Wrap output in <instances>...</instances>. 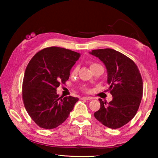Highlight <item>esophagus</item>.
Listing matches in <instances>:
<instances>
[{
	"mask_svg": "<svg viewBox=\"0 0 158 158\" xmlns=\"http://www.w3.org/2000/svg\"><path fill=\"white\" fill-rule=\"evenodd\" d=\"M82 100H93V98L92 97H83L81 98Z\"/></svg>",
	"mask_w": 158,
	"mask_h": 158,
	"instance_id": "1",
	"label": "esophagus"
}]
</instances>
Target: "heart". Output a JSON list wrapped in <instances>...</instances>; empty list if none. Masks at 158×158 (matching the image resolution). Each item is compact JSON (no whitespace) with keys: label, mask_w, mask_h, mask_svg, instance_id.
<instances>
[{"label":"heart","mask_w":158,"mask_h":158,"mask_svg":"<svg viewBox=\"0 0 158 158\" xmlns=\"http://www.w3.org/2000/svg\"><path fill=\"white\" fill-rule=\"evenodd\" d=\"M89 64H90V69H93V68H97V67L101 66L100 64H98L97 63H95V62H90ZM78 71H79V68H78V67H77V66L74 67L73 69H72V71H71V75L72 76H75L76 74H77V73H78ZM84 90H85V91H87L88 90L85 89Z\"/></svg>","instance_id":"heart-1"}]
</instances>
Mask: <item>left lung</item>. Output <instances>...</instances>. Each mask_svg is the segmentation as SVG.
I'll return each instance as SVG.
<instances>
[{
  "instance_id": "1",
  "label": "left lung",
  "mask_w": 158,
  "mask_h": 158,
  "mask_svg": "<svg viewBox=\"0 0 158 158\" xmlns=\"http://www.w3.org/2000/svg\"><path fill=\"white\" fill-rule=\"evenodd\" d=\"M90 53L105 65L110 85L107 90L113 96L109 103L99 99L100 108L94 116L106 127H121L133 118L139 107L143 95L140 72L132 59L114 49H95Z\"/></svg>"
}]
</instances>
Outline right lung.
<instances>
[{
  "instance_id": "1",
  "label": "right lung",
  "mask_w": 158,
  "mask_h": 158,
  "mask_svg": "<svg viewBox=\"0 0 158 158\" xmlns=\"http://www.w3.org/2000/svg\"><path fill=\"white\" fill-rule=\"evenodd\" d=\"M79 53L58 47L39 51L29 61L23 77L22 99L32 120L40 127L53 129L68 118L79 100L58 97L56 89L65 84Z\"/></svg>"
}]
</instances>
